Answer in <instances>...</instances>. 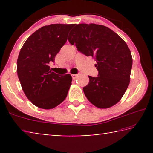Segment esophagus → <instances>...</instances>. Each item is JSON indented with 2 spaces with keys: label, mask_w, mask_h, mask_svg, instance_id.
Returning a JSON list of instances; mask_svg holds the SVG:
<instances>
[{
  "label": "esophagus",
  "mask_w": 153,
  "mask_h": 153,
  "mask_svg": "<svg viewBox=\"0 0 153 153\" xmlns=\"http://www.w3.org/2000/svg\"><path fill=\"white\" fill-rule=\"evenodd\" d=\"M71 76H72V78L75 79L77 78V76H78V75H77V74H71Z\"/></svg>",
  "instance_id": "34e87169"
}]
</instances>
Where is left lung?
Listing matches in <instances>:
<instances>
[{
	"instance_id": "1",
	"label": "left lung",
	"mask_w": 153,
	"mask_h": 153,
	"mask_svg": "<svg viewBox=\"0 0 153 153\" xmlns=\"http://www.w3.org/2000/svg\"><path fill=\"white\" fill-rule=\"evenodd\" d=\"M68 40L97 61L98 76H89L88 84L83 88L88 100L99 108L117 104L129 86L132 67V56L125 41L110 28L95 24H76Z\"/></svg>"
}]
</instances>
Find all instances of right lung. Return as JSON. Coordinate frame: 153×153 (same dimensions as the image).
I'll return each mask as SVG.
<instances>
[{"mask_svg": "<svg viewBox=\"0 0 153 153\" xmlns=\"http://www.w3.org/2000/svg\"><path fill=\"white\" fill-rule=\"evenodd\" d=\"M74 24H51L33 33L21 48L17 71L25 96L36 107L52 109L63 101L71 85L70 74L51 71L49 64L67 40Z\"/></svg>", "mask_w": 153, "mask_h": 153, "instance_id": "1", "label": "right lung"}]
</instances>
